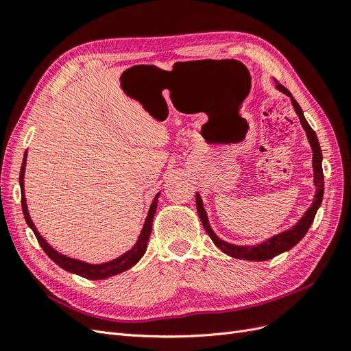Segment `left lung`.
<instances>
[{
	"label": "left lung",
	"mask_w": 351,
	"mask_h": 351,
	"mask_svg": "<svg viewBox=\"0 0 351 351\" xmlns=\"http://www.w3.org/2000/svg\"><path fill=\"white\" fill-rule=\"evenodd\" d=\"M277 89L284 92L285 95H289L291 98V104L293 107L299 115V119L302 121L303 129L306 130L307 139L311 142V146L313 149V173H315V184H316V195H315V200L313 205L309 208V210L306 212L304 217L300 219V222L289 230L282 232V234L275 236L269 240H267L262 244H258V246H236V244H230L227 241H222L221 239H218L215 236V232L212 231V228L209 227V221H208V215L204 209V205H202V199L199 195H196V208L199 212V217L202 221V226L206 230L208 236L210 237V240L215 243V246L218 249H221L224 253H227L228 256L236 258V259H246V261H268L277 256V254L290 250L291 247H294L297 243H299L304 236L307 230L311 228L312 222L315 219L316 210L317 208L321 206L322 204V197H324V173H322V151L319 146V141H317L316 133L313 132L312 127L309 125V123L306 121L303 111L300 108V105L297 104V101L293 98V95L289 92V89H285L281 83L277 82Z\"/></svg>",
	"instance_id": "8db88e82"
}]
</instances>
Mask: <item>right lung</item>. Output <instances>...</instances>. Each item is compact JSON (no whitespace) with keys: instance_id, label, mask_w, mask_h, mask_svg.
Returning a JSON list of instances; mask_svg holds the SVG:
<instances>
[{"instance_id":"add662e5","label":"right lung","mask_w":351,"mask_h":351,"mask_svg":"<svg viewBox=\"0 0 351 351\" xmlns=\"http://www.w3.org/2000/svg\"><path fill=\"white\" fill-rule=\"evenodd\" d=\"M25 165H26V154L23 158V164H22V169H20V189H22L23 192V176H25ZM156 202H158V195L155 196V200L152 202L151 209H149V214H147V218L145 221V226L143 230L139 236V240L134 244V247L132 250H129L127 253H124L123 256H120L119 259H114L111 262L107 263H102V265H89V263H84L76 259H70L67 256H62L58 252H56L52 249L49 244L39 236V232L36 231L34 222H32L30 217H29V212L26 208V199H25V193H22V209H23V215L25 219L27 222V226L34 230L35 236L38 239L39 246L44 249V252L48 254V256L54 261L60 268L66 269L69 272L73 274H77L83 278H88V280H104V278H108L112 277V275L117 274H121L127 269H130L133 265H136L137 262L141 261V258L143 256V253L146 250L147 246V241H149L151 237V231H152V221H154V215H155V210H156Z\"/></svg>"}]
</instances>
